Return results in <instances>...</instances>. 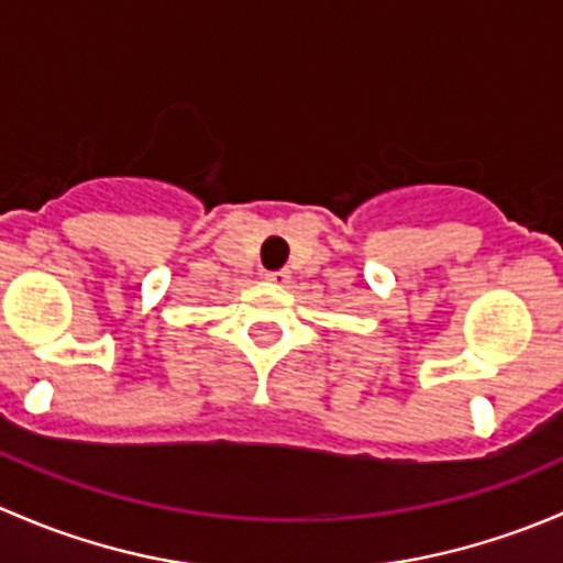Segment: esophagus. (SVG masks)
<instances>
[{
  "label": "esophagus",
  "instance_id": "34e87169",
  "mask_svg": "<svg viewBox=\"0 0 563 563\" xmlns=\"http://www.w3.org/2000/svg\"><path fill=\"white\" fill-rule=\"evenodd\" d=\"M264 280L275 283V286H286V283L291 280V275H288V269H275V272H264Z\"/></svg>",
  "mask_w": 563,
  "mask_h": 563
}]
</instances>
